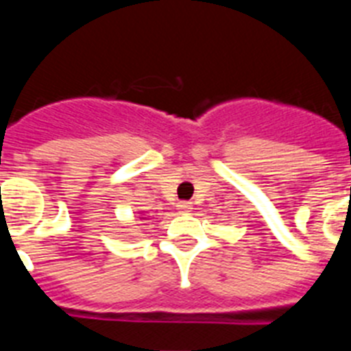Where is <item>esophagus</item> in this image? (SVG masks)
I'll list each match as a JSON object with an SVG mask.
<instances>
[{
  "mask_svg": "<svg viewBox=\"0 0 351 351\" xmlns=\"http://www.w3.org/2000/svg\"><path fill=\"white\" fill-rule=\"evenodd\" d=\"M179 210H181V213H188V210L191 209V206L188 202H179Z\"/></svg>",
  "mask_w": 351,
  "mask_h": 351,
  "instance_id": "obj_1",
  "label": "esophagus"
}]
</instances>
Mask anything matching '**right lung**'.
<instances>
[{
    "instance_id": "add662e5",
    "label": "right lung",
    "mask_w": 351,
    "mask_h": 351,
    "mask_svg": "<svg viewBox=\"0 0 351 351\" xmlns=\"http://www.w3.org/2000/svg\"><path fill=\"white\" fill-rule=\"evenodd\" d=\"M141 219H144V218H141Z\"/></svg>"
}]
</instances>
